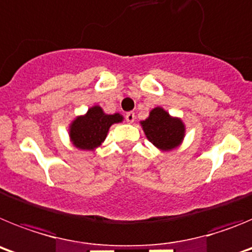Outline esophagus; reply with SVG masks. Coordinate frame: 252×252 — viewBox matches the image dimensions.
Returning a JSON list of instances; mask_svg holds the SVG:
<instances>
[{
	"label": "esophagus",
	"mask_w": 252,
	"mask_h": 252,
	"mask_svg": "<svg viewBox=\"0 0 252 252\" xmlns=\"http://www.w3.org/2000/svg\"><path fill=\"white\" fill-rule=\"evenodd\" d=\"M135 119H136V116H135V113H133V112L126 113V121H127V122L132 124V122L135 121Z\"/></svg>",
	"instance_id": "obj_1"
}]
</instances>
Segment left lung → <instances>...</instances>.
Here are the masks:
<instances>
[{
    "instance_id": "obj_1",
    "label": "left lung",
    "mask_w": 252,
    "mask_h": 252,
    "mask_svg": "<svg viewBox=\"0 0 252 252\" xmlns=\"http://www.w3.org/2000/svg\"><path fill=\"white\" fill-rule=\"evenodd\" d=\"M141 126L149 141L162 151L179 146L186 135V126L182 120L171 117L161 107L151 110L148 119L141 121Z\"/></svg>"
}]
</instances>
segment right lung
<instances>
[{
  "label": "right lung",
  "mask_w": 252,
  "mask_h": 252,
  "mask_svg": "<svg viewBox=\"0 0 252 252\" xmlns=\"http://www.w3.org/2000/svg\"><path fill=\"white\" fill-rule=\"evenodd\" d=\"M122 120L120 113L106 115L99 106L91 107L86 115L78 116L69 126L70 141L81 150L93 151L104 141L111 126Z\"/></svg>",
  "instance_id": "add662e5"
}]
</instances>
